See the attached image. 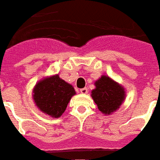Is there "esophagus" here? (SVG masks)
<instances>
[{
  "label": "esophagus",
  "mask_w": 160,
  "mask_h": 160,
  "mask_svg": "<svg viewBox=\"0 0 160 160\" xmlns=\"http://www.w3.org/2000/svg\"><path fill=\"white\" fill-rule=\"evenodd\" d=\"M80 92H81V93H82V94H86V93H88V89L87 88H81V89H80Z\"/></svg>",
  "instance_id": "obj_1"
}]
</instances>
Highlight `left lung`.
I'll return each mask as SVG.
<instances>
[{"label": "left lung", "mask_w": 160, "mask_h": 160, "mask_svg": "<svg viewBox=\"0 0 160 160\" xmlns=\"http://www.w3.org/2000/svg\"><path fill=\"white\" fill-rule=\"evenodd\" d=\"M95 86L92 98L103 114H112L120 108L126 98L123 87L105 75L95 82Z\"/></svg>", "instance_id": "1"}]
</instances>
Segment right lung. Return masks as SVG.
Wrapping results in <instances>:
<instances>
[{"label": "right lung", "instance_id": "add662e5", "mask_svg": "<svg viewBox=\"0 0 160 160\" xmlns=\"http://www.w3.org/2000/svg\"><path fill=\"white\" fill-rule=\"evenodd\" d=\"M33 93L36 107L51 117L58 118L65 112L76 92L71 84L60 78L57 74L37 82Z\"/></svg>", "mask_w": 160, "mask_h": 160}]
</instances>
